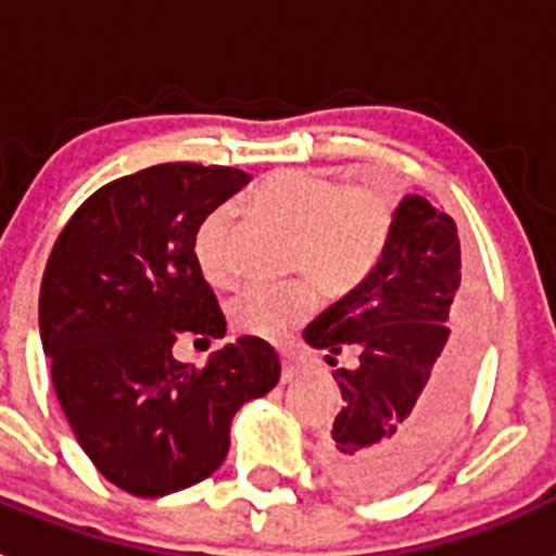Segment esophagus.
I'll use <instances>...</instances> for the list:
<instances>
[{
  "instance_id": "1",
  "label": "esophagus",
  "mask_w": 556,
  "mask_h": 556,
  "mask_svg": "<svg viewBox=\"0 0 556 556\" xmlns=\"http://www.w3.org/2000/svg\"><path fill=\"white\" fill-rule=\"evenodd\" d=\"M301 376V365H294V362H289V358H283V370H281V381L283 384H289L292 378Z\"/></svg>"
}]
</instances>
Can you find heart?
Wrapping results in <instances>:
<instances>
[{"mask_svg":"<svg viewBox=\"0 0 556 556\" xmlns=\"http://www.w3.org/2000/svg\"><path fill=\"white\" fill-rule=\"evenodd\" d=\"M244 211L292 230L289 269L303 273L331 298L348 294L381 262L397 219L395 191L381 180L348 184L331 169H275L264 175ZM233 208L208 211L194 230V262L205 281L217 289L236 283L230 253ZM317 308V294L306 281L283 287H250L230 303V326L258 339H283Z\"/></svg>","mask_w":556,"mask_h":556,"instance_id":"obj_1","label":"heart"}]
</instances>
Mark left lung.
Returning <instances> with one entry per match:
<instances>
[{
	"label": "left lung",
	"mask_w": 556,
	"mask_h": 556,
	"mask_svg": "<svg viewBox=\"0 0 556 556\" xmlns=\"http://www.w3.org/2000/svg\"><path fill=\"white\" fill-rule=\"evenodd\" d=\"M479 320L456 223L409 194L376 269L303 333L331 365L345 348L358 353L353 370L333 372L345 406L323 445L339 488L392 493L440 456L468 404Z\"/></svg>",
	"instance_id": "obj_1"
}]
</instances>
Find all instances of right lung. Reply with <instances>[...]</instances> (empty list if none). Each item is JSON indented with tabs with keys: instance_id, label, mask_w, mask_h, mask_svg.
I'll return each mask as SVG.
<instances>
[{
	"instance_id": "right-lung-1",
	"label": "right lung",
	"mask_w": 556,
	"mask_h": 556,
	"mask_svg": "<svg viewBox=\"0 0 556 556\" xmlns=\"http://www.w3.org/2000/svg\"><path fill=\"white\" fill-rule=\"evenodd\" d=\"M250 184L233 166L159 164L97 189L49 253L38 301L43 353L77 443L111 484L141 498L191 488L228 456L230 420L278 384L258 337L172 356L178 337L208 345L225 314L194 262V230Z\"/></svg>"
}]
</instances>
